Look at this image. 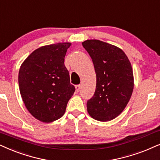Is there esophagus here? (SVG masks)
I'll list each match as a JSON object with an SVG mask.
<instances>
[{"mask_svg":"<svg viewBox=\"0 0 160 160\" xmlns=\"http://www.w3.org/2000/svg\"><path fill=\"white\" fill-rule=\"evenodd\" d=\"M80 89H81V86H80V85H79V84L76 85V92H79Z\"/></svg>","mask_w":160,"mask_h":160,"instance_id":"obj_1","label":"esophagus"}]
</instances>
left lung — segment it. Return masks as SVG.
I'll return each instance as SVG.
<instances>
[{
	"instance_id": "obj_1",
	"label": "left lung",
	"mask_w": 160,
	"mask_h": 160,
	"mask_svg": "<svg viewBox=\"0 0 160 160\" xmlns=\"http://www.w3.org/2000/svg\"><path fill=\"white\" fill-rule=\"evenodd\" d=\"M90 54L96 73V88L87 103L91 117L111 121L127 105L134 89L133 70L127 56L119 48L98 39L82 42Z\"/></svg>"
}]
</instances>
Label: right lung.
Returning a JSON list of instances; mask_svg holds the SVG:
<instances>
[{"instance_id":"1","label":"right lung","mask_w":160,"mask_h":160,"mask_svg":"<svg viewBox=\"0 0 160 160\" xmlns=\"http://www.w3.org/2000/svg\"><path fill=\"white\" fill-rule=\"evenodd\" d=\"M70 45L62 42L39 48L20 66L18 83L24 104L35 118L44 123L62 117L75 92L64 64Z\"/></svg>"}]
</instances>
